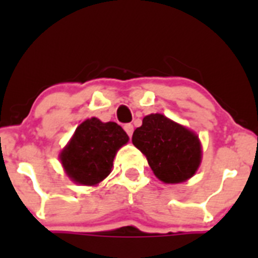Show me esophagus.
Returning <instances> with one entry per match:
<instances>
[{"label":"esophagus","instance_id":"1","mask_svg":"<svg viewBox=\"0 0 258 258\" xmlns=\"http://www.w3.org/2000/svg\"><path fill=\"white\" fill-rule=\"evenodd\" d=\"M124 131L126 132L127 136L132 137V134H133V132H134V126L132 124H126V125H124Z\"/></svg>","mask_w":258,"mask_h":258}]
</instances>
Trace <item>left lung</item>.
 Returning <instances> with one entry per match:
<instances>
[{
  "instance_id": "8db88e82",
  "label": "left lung",
  "mask_w": 258,
  "mask_h": 258,
  "mask_svg": "<svg viewBox=\"0 0 258 258\" xmlns=\"http://www.w3.org/2000/svg\"><path fill=\"white\" fill-rule=\"evenodd\" d=\"M132 142L146 155L154 174L164 183L187 181L202 163L199 137L161 113L143 117Z\"/></svg>"
}]
</instances>
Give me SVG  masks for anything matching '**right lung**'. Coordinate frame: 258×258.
Instances as JSON below:
<instances>
[{"label": "right lung", "mask_w": 258, "mask_h": 258, "mask_svg": "<svg viewBox=\"0 0 258 258\" xmlns=\"http://www.w3.org/2000/svg\"><path fill=\"white\" fill-rule=\"evenodd\" d=\"M127 141L129 137L120 125L92 117L77 126L59 157L72 181L95 186L111 173L116 152Z\"/></svg>", "instance_id": "1"}]
</instances>
